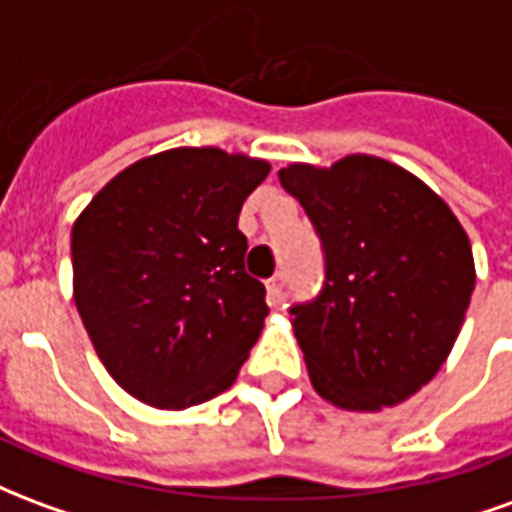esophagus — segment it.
<instances>
[{
  "label": "esophagus",
  "instance_id": "obj_1",
  "mask_svg": "<svg viewBox=\"0 0 512 512\" xmlns=\"http://www.w3.org/2000/svg\"><path fill=\"white\" fill-rule=\"evenodd\" d=\"M285 285H288V277H285L282 271H279V274H274V277L266 282L268 304H271V307H279V304L285 301Z\"/></svg>",
  "mask_w": 512,
  "mask_h": 512
}]
</instances>
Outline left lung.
<instances>
[{
  "label": "left lung",
  "mask_w": 512,
  "mask_h": 512,
  "mask_svg": "<svg viewBox=\"0 0 512 512\" xmlns=\"http://www.w3.org/2000/svg\"><path fill=\"white\" fill-rule=\"evenodd\" d=\"M279 183L321 238L326 279L293 304L315 392L345 411L397 406L439 373L474 290L472 244L439 194L392 161L290 164Z\"/></svg>",
  "instance_id": "1"
}]
</instances>
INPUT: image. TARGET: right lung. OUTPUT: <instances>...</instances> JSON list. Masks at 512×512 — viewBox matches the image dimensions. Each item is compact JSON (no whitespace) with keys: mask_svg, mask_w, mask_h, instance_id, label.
<instances>
[{"mask_svg":"<svg viewBox=\"0 0 512 512\" xmlns=\"http://www.w3.org/2000/svg\"><path fill=\"white\" fill-rule=\"evenodd\" d=\"M268 161L175 147L98 191L71 233L73 299L109 376L156 408L222 395L266 321L238 213Z\"/></svg>","mask_w":512,"mask_h":512,"instance_id":"add662e5","label":"right lung"}]
</instances>
